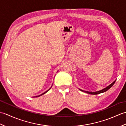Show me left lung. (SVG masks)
<instances>
[{
  "label": "left lung",
  "mask_w": 126,
  "mask_h": 126,
  "mask_svg": "<svg viewBox=\"0 0 126 126\" xmlns=\"http://www.w3.org/2000/svg\"><path fill=\"white\" fill-rule=\"evenodd\" d=\"M115 81L114 82L112 83L111 84H110L109 85V86H108L107 87H106V88H104V89L101 90H100V91H98V92H86V91H85V93H87L88 94H93V95H96V94H99L100 93H104L106 92V91H107L108 89H110V88L113 86V85H114V84L115 83ZM83 91V90H82ZM83 92H84V91H83Z\"/></svg>",
  "instance_id": "1"
}]
</instances>
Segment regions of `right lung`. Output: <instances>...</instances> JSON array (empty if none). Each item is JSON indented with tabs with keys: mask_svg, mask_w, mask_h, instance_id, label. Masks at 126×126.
I'll return each instance as SVG.
<instances>
[{
	"mask_svg": "<svg viewBox=\"0 0 126 126\" xmlns=\"http://www.w3.org/2000/svg\"><path fill=\"white\" fill-rule=\"evenodd\" d=\"M50 90V89H49V90H48L47 91H49ZM47 92H44V93H43L42 94H41V95H39V96H36V97H39V96H41V95H43V94H45V93H46L47 92Z\"/></svg>",
	"mask_w": 126,
	"mask_h": 126,
	"instance_id": "add662e5",
	"label": "right lung"
}]
</instances>
